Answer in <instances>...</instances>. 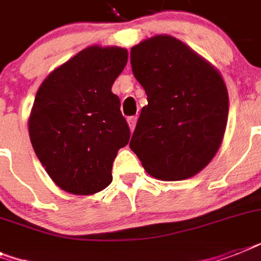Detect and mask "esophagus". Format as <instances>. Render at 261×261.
Here are the masks:
<instances>
[{"label": "esophagus", "mask_w": 261, "mask_h": 261, "mask_svg": "<svg viewBox=\"0 0 261 261\" xmlns=\"http://www.w3.org/2000/svg\"><path fill=\"white\" fill-rule=\"evenodd\" d=\"M127 122H128V126H130L131 133H133L135 128V124H137V116H130V118L127 119Z\"/></svg>", "instance_id": "34e87169"}]
</instances>
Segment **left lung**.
Returning a JSON list of instances; mask_svg holds the SVG:
<instances>
[{"label": "left lung", "instance_id": "1", "mask_svg": "<svg viewBox=\"0 0 261 261\" xmlns=\"http://www.w3.org/2000/svg\"><path fill=\"white\" fill-rule=\"evenodd\" d=\"M131 66L147 106L130 149L151 177H192L214 159L226 130L229 94L222 75L171 35H155L133 47Z\"/></svg>", "mask_w": 261, "mask_h": 261}]
</instances>
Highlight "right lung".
Wrapping results in <instances>:
<instances>
[{"instance_id": "obj_1", "label": "right lung", "mask_w": 261, "mask_h": 261, "mask_svg": "<svg viewBox=\"0 0 261 261\" xmlns=\"http://www.w3.org/2000/svg\"><path fill=\"white\" fill-rule=\"evenodd\" d=\"M128 53L89 46L51 71L28 119L35 153L51 180L73 195H93L112 181V163L130 139L112 85Z\"/></svg>"}]
</instances>
